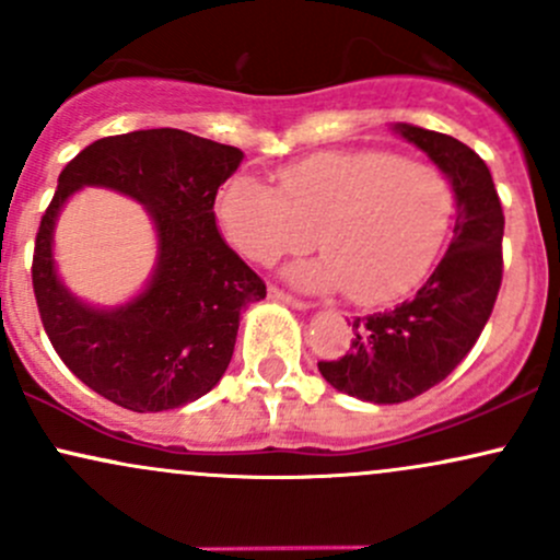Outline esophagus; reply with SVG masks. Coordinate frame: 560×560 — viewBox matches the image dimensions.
Masks as SVG:
<instances>
[{
  "label": "esophagus",
  "instance_id": "esophagus-1",
  "mask_svg": "<svg viewBox=\"0 0 560 560\" xmlns=\"http://www.w3.org/2000/svg\"><path fill=\"white\" fill-rule=\"evenodd\" d=\"M268 298H271V300H281V302H287V305H292V307H300V311H305V307H307V302H305V300L294 298L292 292H284V289H281V287H276V284L268 287Z\"/></svg>",
  "mask_w": 560,
  "mask_h": 560
}]
</instances>
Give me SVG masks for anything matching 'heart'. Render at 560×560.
Returning <instances> with one entry per match:
<instances>
[{
    "label": "heart",
    "mask_w": 560,
    "mask_h": 560,
    "mask_svg": "<svg viewBox=\"0 0 560 560\" xmlns=\"http://www.w3.org/2000/svg\"><path fill=\"white\" fill-rule=\"evenodd\" d=\"M455 197L432 165L382 150L318 152L279 171V189L236 173L218 195V223L244 258L271 262L318 247L326 258L298 279L345 287L358 305H382L427 276L447 240Z\"/></svg>",
    "instance_id": "obj_1"
}]
</instances>
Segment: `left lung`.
I'll list each match as a JSON object with an SVG mask.
<instances>
[{"mask_svg":"<svg viewBox=\"0 0 560 560\" xmlns=\"http://www.w3.org/2000/svg\"><path fill=\"white\" fill-rule=\"evenodd\" d=\"M397 131L440 165L458 199L453 242L410 300L352 320L350 350L318 371L334 389L369 402H405L447 378L477 345L503 281V229L492 173L447 133L400 124Z\"/></svg>","mask_w":560,"mask_h":560,"instance_id":"obj_1","label":"left lung"}]
</instances>
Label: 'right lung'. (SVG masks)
Instances as JSON below:
<instances>
[{"label":"right lung","mask_w":560,"mask_h":560,"mask_svg":"<svg viewBox=\"0 0 560 560\" xmlns=\"http://www.w3.org/2000/svg\"><path fill=\"white\" fill-rule=\"evenodd\" d=\"M242 150L178 131L147 128L96 139L62 168L36 231L31 279L44 331L62 363L96 395L158 413L208 395L234 355L240 313L266 298V281L223 242L218 186ZM81 185H110L151 210L161 258L151 287L118 312H94L56 281L51 229Z\"/></svg>","instance_id":"right-lung-1"}]
</instances>
